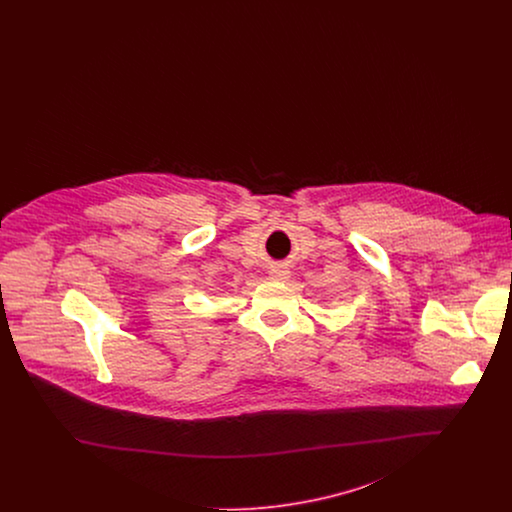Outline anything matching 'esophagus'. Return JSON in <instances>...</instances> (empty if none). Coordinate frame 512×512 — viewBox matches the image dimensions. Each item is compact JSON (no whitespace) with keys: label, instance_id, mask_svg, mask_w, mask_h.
I'll use <instances>...</instances> for the list:
<instances>
[{"label":"esophagus","instance_id":"obj_1","mask_svg":"<svg viewBox=\"0 0 512 512\" xmlns=\"http://www.w3.org/2000/svg\"><path fill=\"white\" fill-rule=\"evenodd\" d=\"M268 278L274 282H286L290 278V270L286 267H272L268 272Z\"/></svg>","mask_w":512,"mask_h":512}]
</instances>
